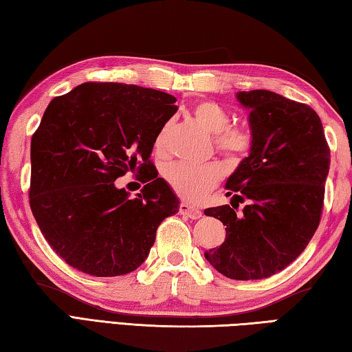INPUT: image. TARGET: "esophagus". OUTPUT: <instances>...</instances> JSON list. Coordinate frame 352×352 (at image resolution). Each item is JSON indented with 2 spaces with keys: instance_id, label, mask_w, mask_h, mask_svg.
I'll return each instance as SVG.
<instances>
[{
  "instance_id": "esophagus-1",
  "label": "esophagus",
  "mask_w": 352,
  "mask_h": 352,
  "mask_svg": "<svg viewBox=\"0 0 352 352\" xmlns=\"http://www.w3.org/2000/svg\"><path fill=\"white\" fill-rule=\"evenodd\" d=\"M179 213H181L182 216H187L190 219L202 217V211L201 210L193 207V205H190V204H185V202H182L181 205H179Z\"/></svg>"
}]
</instances>
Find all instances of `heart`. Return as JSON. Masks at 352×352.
<instances>
[{
    "label": "heart",
    "mask_w": 352,
    "mask_h": 352,
    "mask_svg": "<svg viewBox=\"0 0 352 352\" xmlns=\"http://www.w3.org/2000/svg\"><path fill=\"white\" fill-rule=\"evenodd\" d=\"M195 119L199 125L214 135L219 151L228 157H239L251 147V135L242 127H230L231 116L222 105L213 101H202L195 105ZM167 135V127L156 138V151L161 153ZM164 177L175 193L191 202H197L221 181L222 170L216 164L190 165L184 162L170 164L164 170Z\"/></svg>",
    "instance_id": "heart-1"
}]
</instances>
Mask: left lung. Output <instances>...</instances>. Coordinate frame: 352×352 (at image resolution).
Returning <instances> with one entry per match:
<instances>
[{"label":"left lung","mask_w":352,"mask_h":352,"mask_svg":"<svg viewBox=\"0 0 352 352\" xmlns=\"http://www.w3.org/2000/svg\"><path fill=\"white\" fill-rule=\"evenodd\" d=\"M250 110V155L227 179L237 205L207 208L225 227V242L205 253L234 280L279 273L307 248L320 222L329 147L319 115L270 90L239 91ZM231 199V201H233ZM239 201H247L241 214Z\"/></svg>","instance_id":"obj_1"}]
</instances>
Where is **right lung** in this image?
<instances>
[{"instance_id":"obj_1","label":"right lung","mask_w":352,"mask_h":352,"mask_svg":"<svg viewBox=\"0 0 352 352\" xmlns=\"http://www.w3.org/2000/svg\"><path fill=\"white\" fill-rule=\"evenodd\" d=\"M176 98L121 82H85L45 109L30 144V208L45 241L70 267L96 277L141 267L179 199L150 161ZM140 170L130 199L114 181Z\"/></svg>"}]
</instances>
